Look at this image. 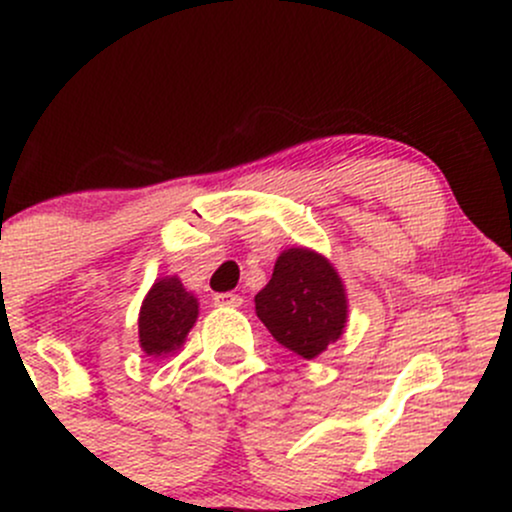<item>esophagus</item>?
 Listing matches in <instances>:
<instances>
[{
	"instance_id": "1",
	"label": "esophagus",
	"mask_w": 512,
	"mask_h": 512,
	"mask_svg": "<svg viewBox=\"0 0 512 512\" xmlns=\"http://www.w3.org/2000/svg\"><path fill=\"white\" fill-rule=\"evenodd\" d=\"M214 305H219V308H240V305H243V298H240L238 293H216Z\"/></svg>"
}]
</instances>
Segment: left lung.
Listing matches in <instances>:
<instances>
[{"label": "left lung", "mask_w": 512, "mask_h": 512, "mask_svg": "<svg viewBox=\"0 0 512 512\" xmlns=\"http://www.w3.org/2000/svg\"><path fill=\"white\" fill-rule=\"evenodd\" d=\"M257 317L281 346L320 356L346 327V293L330 260L308 248L279 255L269 284L255 296Z\"/></svg>", "instance_id": "8db88e82"}]
</instances>
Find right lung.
Returning <instances> with one entry per match:
<instances>
[{"mask_svg":"<svg viewBox=\"0 0 512 512\" xmlns=\"http://www.w3.org/2000/svg\"><path fill=\"white\" fill-rule=\"evenodd\" d=\"M199 303L178 276L158 279L139 310V344L144 354L166 356L178 351L197 322Z\"/></svg>","mask_w":512,"mask_h":512,"instance_id":"right-lung-1","label":"right lung"}]
</instances>
